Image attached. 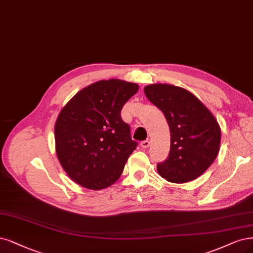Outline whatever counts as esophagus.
Here are the masks:
<instances>
[{"label": "esophagus", "mask_w": 253, "mask_h": 253, "mask_svg": "<svg viewBox=\"0 0 253 253\" xmlns=\"http://www.w3.org/2000/svg\"><path fill=\"white\" fill-rule=\"evenodd\" d=\"M150 144H151V142L149 141V140H144V141H142L141 142V146L143 147V149H147V147H149L150 146Z\"/></svg>", "instance_id": "1"}]
</instances>
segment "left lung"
<instances>
[{
	"mask_svg": "<svg viewBox=\"0 0 253 253\" xmlns=\"http://www.w3.org/2000/svg\"><path fill=\"white\" fill-rule=\"evenodd\" d=\"M144 93L163 112L170 130L168 159L157 164L159 175L172 183L201 176L220 150L221 129L211 112L180 86L154 84L146 85Z\"/></svg>",
	"mask_w": 253,
	"mask_h": 253,
	"instance_id": "left-lung-1",
	"label": "left lung"
}]
</instances>
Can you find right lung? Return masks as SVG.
Listing matches in <instances>:
<instances>
[{"label":"right lung","instance_id":"obj_1","mask_svg":"<svg viewBox=\"0 0 253 253\" xmlns=\"http://www.w3.org/2000/svg\"><path fill=\"white\" fill-rule=\"evenodd\" d=\"M138 84L100 81L78 92L60 111L54 134L58 160L74 182L89 189L115 183L138 145L121 118Z\"/></svg>","mask_w":253,"mask_h":253}]
</instances>
